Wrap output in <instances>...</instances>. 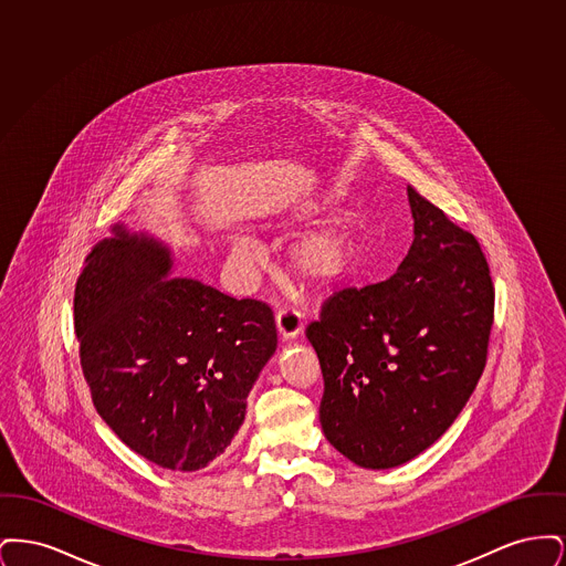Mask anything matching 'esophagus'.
I'll return each instance as SVG.
<instances>
[{
    "label": "esophagus",
    "mask_w": 566,
    "mask_h": 566,
    "mask_svg": "<svg viewBox=\"0 0 566 566\" xmlns=\"http://www.w3.org/2000/svg\"><path fill=\"white\" fill-rule=\"evenodd\" d=\"M275 324H277V333L282 339L291 342L301 335L303 331V321L301 316L296 314L295 310L291 307H280L277 314H275Z\"/></svg>",
    "instance_id": "34e87169"
}]
</instances>
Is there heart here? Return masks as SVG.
<instances>
[{
	"label": "heart",
	"instance_id": "heart-1",
	"mask_svg": "<svg viewBox=\"0 0 566 566\" xmlns=\"http://www.w3.org/2000/svg\"><path fill=\"white\" fill-rule=\"evenodd\" d=\"M233 252L243 263H256L261 248L250 235L233 238ZM360 254L358 231L348 218H333L301 235L289 250V265L296 277L312 286L326 289L350 275Z\"/></svg>",
	"mask_w": 566,
	"mask_h": 566
}]
</instances>
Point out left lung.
<instances>
[{
	"label": "left lung",
	"mask_w": 566,
	"mask_h": 566,
	"mask_svg": "<svg viewBox=\"0 0 566 566\" xmlns=\"http://www.w3.org/2000/svg\"><path fill=\"white\" fill-rule=\"evenodd\" d=\"M413 242L388 280L324 301V437L354 464L392 469L452 427L484 374L494 286L478 240L407 187Z\"/></svg>",
	"instance_id": "1"
}]
</instances>
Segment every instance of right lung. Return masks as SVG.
Segmentation results:
<instances>
[{"mask_svg": "<svg viewBox=\"0 0 566 566\" xmlns=\"http://www.w3.org/2000/svg\"><path fill=\"white\" fill-rule=\"evenodd\" d=\"M84 261L74 328L93 405L118 439L171 471H199L240 431L277 346L273 312L167 277L171 252L120 224Z\"/></svg>", "mask_w": 566, "mask_h": 566, "instance_id": "1", "label": "right lung"}]
</instances>
